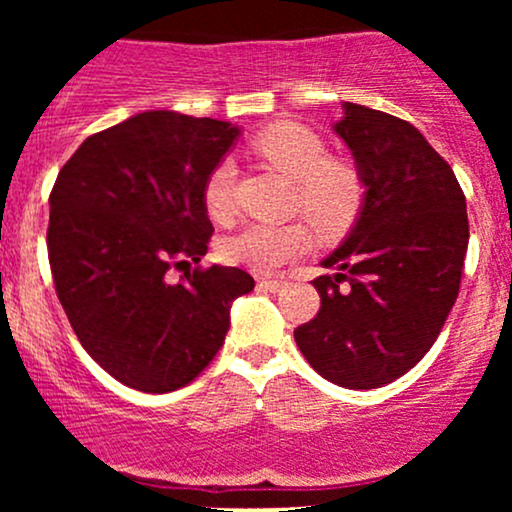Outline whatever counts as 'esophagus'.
<instances>
[{
  "label": "esophagus",
  "instance_id": "obj_1",
  "mask_svg": "<svg viewBox=\"0 0 512 512\" xmlns=\"http://www.w3.org/2000/svg\"><path fill=\"white\" fill-rule=\"evenodd\" d=\"M257 286H260V289H264V291L276 293V291L284 289L286 281L284 279H260V281H257Z\"/></svg>",
  "mask_w": 512,
  "mask_h": 512
}]
</instances>
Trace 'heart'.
Returning a JSON list of instances; mask_svg holds the SVG:
<instances>
[{
  "label": "heart",
  "instance_id": "b5f03b06",
  "mask_svg": "<svg viewBox=\"0 0 512 512\" xmlns=\"http://www.w3.org/2000/svg\"><path fill=\"white\" fill-rule=\"evenodd\" d=\"M252 151L293 178V204L313 223L317 236L337 238L356 221L366 195L361 173L342 158H327L325 139L313 129L298 122H274L252 139ZM233 175V163L219 161L204 178L202 204L214 223L233 219ZM310 245L313 233L303 221L250 223L221 240L219 255L233 267L269 274L305 255Z\"/></svg>",
  "mask_w": 512,
  "mask_h": 512
}]
</instances>
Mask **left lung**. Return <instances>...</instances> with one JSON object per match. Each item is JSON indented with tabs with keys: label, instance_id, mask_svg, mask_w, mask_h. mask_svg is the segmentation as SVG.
<instances>
[{
	"label": "left lung",
	"instance_id": "1",
	"mask_svg": "<svg viewBox=\"0 0 512 512\" xmlns=\"http://www.w3.org/2000/svg\"><path fill=\"white\" fill-rule=\"evenodd\" d=\"M334 132L361 173V211L320 264V313L296 327L298 349L330 383L373 390L431 349L460 291L469 243L455 173L407 120L344 103Z\"/></svg>",
	"mask_w": 512,
	"mask_h": 512
}]
</instances>
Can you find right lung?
<instances>
[{"label":"right lung","mask_w":512,"mask_h":512,"mask_svg":"<svg viewBox=\"0 0 512 512\" xmlns=\"http://www.w3.org/2000/svg\"><path fill=\"white\" fill-rule=\"evenodd\" d=\"M240 129L146 110L91 134L50 192L55 291L88 356L132 390L173 392L223 346L231 303L255 289L238 267L202 269L214 233L209 170ZM170 268H182L170 282Z\"/></svg>","instance_id":"1"}]
</instances>
